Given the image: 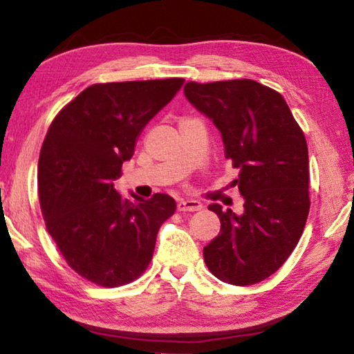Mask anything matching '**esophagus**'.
I'll list each match as a JSON object with an SVG mask.
<instances>
[{
    "mask_svg": "<svg viewBox=\"0 0 354 354\" xmlns=\"http://www.w3.org/2000/svg\"><path fill=\"white\" fill-rule=\"evenodd\" d=\"M203 205L196 200H179L178 201V211L179 212H194L200 211Z\"/></svg>",
    "mask_w": 354,
    "mask_h": 354,
    "instance_id": "34e87169",
    "label": "esophagus"
}]
</instances>
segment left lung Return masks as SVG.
<instances>
[{"instance_id":"8db88e82","label":"left lung","mask_w":354,"mask_h":354,"mask_svg":"<svg viewBox=\"0 0 354 354\" xmlns=\"http://www.w3.org/2000/svg\"><path fill=\"white\" fill-rule=\"evenodd\" d=\"M184 95L220 131L245 200L242 214L209 205L221 226L203 250L206 266L227 284L261 283L287 261L306 225V139L281 93L253 80L187 82Z\"/></svg>"}]
</instances>
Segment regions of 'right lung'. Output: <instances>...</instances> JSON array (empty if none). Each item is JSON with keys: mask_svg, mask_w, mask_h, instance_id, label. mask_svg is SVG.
<instances>
[{"mask_svg": "<svg viewBox=\"0 0 354 354\" xmlns=\"http://www.w3.org/2000/svg\"><path fill=\"white\" fill-rule=\"evenodd\" d=\"M183 77L93 84L53 120L39 158L46 230L73 270L103 287L147 270L156 237L176 211L167 194L124 198L113 187L149 120L170 103Z\"/></svg>", "mask_w": 354, "mask_h": 354, "instance_id": "right-lung-1", "label": "right lung"}]
</instances>
